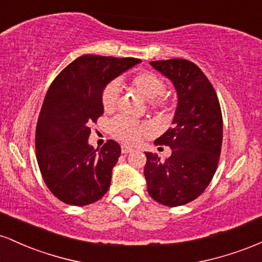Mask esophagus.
I'll return each mask as SVG.
<instances>
[{
	"label": "esophagus",
	"instance_id": "esophagus-1",
	"mask_svg": "<svg viewBox=\"0 0 262 262\" xmlns=\"http://www.w3.org/2000/svg\"><path fill=\"white\" fill-rule=\"evenodd\" d=\"M121 149H122V154H128V152L134 151V149L132 148V146H128V145H122Z\"/></svg>",
	"mask_w": 262,
	"mask_h": 262
}]
</instances>
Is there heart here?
<instances>
[{
  "instance_id": "1",
  "label": "heart",
  "mask_w": 262,
  "mask_h": 262,
  "mask_svg": "<svg viewBox=\"0 0 262 262\" xmlns=\"http://www.w3.org/2000/svg\"><path fill=\"white\" fill-rule=\"evenodd\" d=\"M132 87L135 92L139 93L145 101L151 102L154 106L164 107V101H152L159 98L165 92V82L158 75L151 73H140L132 79ZM121 85L118 81H112L104 87L102 92V106L106 112H112L118 104ZM149 125L145 123H140L127 117H117L111 123V133L116 139L123 143L134 144L149 132Z\"/></svg>"
}]
</instances>
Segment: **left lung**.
Listing matches in <instances>:
<instances>
[{
  "label": "left lung",
  "instance_id": "left-lung-1",
  "mask_svg": "<svg viewBox=\"0 0 262 262\" xmlns=\"http://www.w3.org/2000/svg\"><path fill=\"white\" fill-rule=\"evenodd\" d=\"M150 65L172 82L177 107L172 128L155 140L172 152L161 160L146 151L144 176L152 200L164 206H183L202 194L217 170L223 140L221 104L212 83L193 62L170 59Z\"/></svg>",
  "mask_w": 262,
  "mask_h": 262
}]
</instances>
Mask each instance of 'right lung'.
I'll list each match as a JSON object with an SVG mask.
<instances>
[{
	"instance_id": "right-lung-1",
	"label": "right lung",
	"mask_w": 262,
	"mask_h": 262,
	"mask_svg": "<svg viewBox=\"0 0 262 262\" xmlns=\"http://www.w3.org/2000/svg\"><path fill=\"white\" fill-rule=\"evenodd\" d=\"M139 62L134 58L82 55L66 66L48 90L37 123L35 150L48 188L64 203L91 204L110 188L121 146L108 140L101 150L93 149L90 125L103 114L104 87Z\"/></svg>"
}]
</instances>
